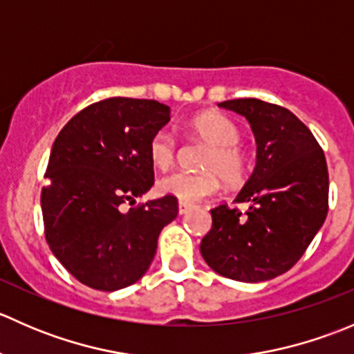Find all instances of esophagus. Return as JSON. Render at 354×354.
<instances>
[{
	"label": "esophagus",
	"instance_id": "obj_1",
	"mask_svg": "<svg viewBox=\"0 0 354 354\" xmlns=\"http://www.w3.org/2000/svg\"><path fill=\"white\" fill-rule=\"evenodd\" d=\"M190 209H192L190 203H185V202L178 203V214H180V216H183V214L190 212Z\"/></svg>",
	"mask_w": 354,
	"mask_h": 354
}]
</instances>
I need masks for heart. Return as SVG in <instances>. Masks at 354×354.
Returning a JSON list of instances; mask_svg holds the SVG:
<instances>
[{"label": "heart", "instance_id": "heart-1", "mask_svg": "<svg viewBox=\"0 0 354 354\" xmlns=\"http://www.w3.org/2000/svg\"><path fill=\"white\" fill-rule=\"evenodd\" d=\"M190 130L210 147L203 159L205 173L192 174L174 171L157 181L162 195L185 203H195L219 190L221 178L227 185H238L246 174V156L238 147L241 140L240 128L217 113H203L190 121ZM176 140L167 130L157 131L149 142V159L157 169H167L174 160Z\"/></svg>", "mask_w": 354, "mask_h": 354}]
</instances>
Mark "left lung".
Here are the masks:
<instances>
[{"label": "left lung", "instance_id": "1", "mask_svg": "<svg viewBox=\"0 0 354 354\" xmlns=\"http://www.w3.org/2000/svg\"><path fill=\"white\" fill-rule=\"evenodd\" d=\"M219 108L246 118L257 162L234 202L210 210L212 227L200 243L207 266L241 283H262L291 269L329 210V173L312 131L286 108L260 99H233Z\"/></svg>", "mask_w": 354, "mask_h": 354}]
</instances>
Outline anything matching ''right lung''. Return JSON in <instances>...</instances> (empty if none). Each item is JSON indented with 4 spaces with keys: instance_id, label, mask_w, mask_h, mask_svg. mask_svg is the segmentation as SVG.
<instances>
[{
    "instance_id": "1",
    "label": "right lung",
    "mask_w": 354,
    "mask_h": 354,
    "mask_svg": "<svg viewBox=\"0 0 354 354\" xmlns=\"http://www.w3.org/2000/svg\"><path fill=\"white\" fill-rule=\"evenodd\" d=\"M169 114L151 99H104L75 114L53 144L41 194L46 240L85 286L118 291L137 283L159 233L178 216L169 195L121 210L154 185L149 142Z\"/></svg>"
}]
</instances>
